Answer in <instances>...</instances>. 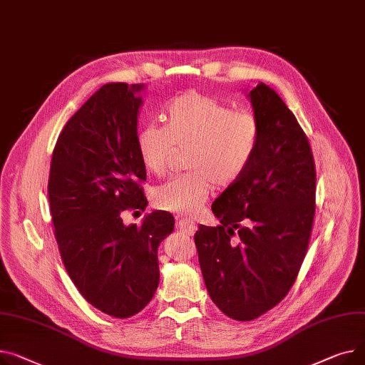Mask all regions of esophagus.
I'll list each match as a JSON object with an SVG mask.
<instances>
[{
  "mask_svg": "<svg viewBox=\"0 0 365 365\" xmlns=\"http://www.w3.org/2000/svg\"><path fill=\"white\" fill-rule=\"evenodd\" d=\"M176 227L180 232L186 233V235H193V233H195V230H197V225L193 223V222H190V220H187V218H179L178 223H176Z\"/></svg>",
  "mask_w": 365,
  "mask_h": 365,
  "instance_id": "esophagus-1",
  "label": "esophagus"
}]
</instances>
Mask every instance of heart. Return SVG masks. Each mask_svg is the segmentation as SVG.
Returning <instances> with one entry per match:
<instances>
[{"mask_svg":"<svg viewBox=\"0 0 365 365\" xmlns=\"http://www.w3.org/2000/svg\"><path fill=\"white\" fill-rule=\"evenodd\" d=\"M163 123L143 126L136 147L143 167L164 176L176 148H187L179 175L154 190L157 208L182 215L195 214L207 201L211 186L233 185L251 164L258 148L261 126L248 110L197 91H187L167 104Z\"/></svg>","mask_w":365,"mask_h":365,"instance_id":"b5f03b06","label":"heart"}]
</instances>
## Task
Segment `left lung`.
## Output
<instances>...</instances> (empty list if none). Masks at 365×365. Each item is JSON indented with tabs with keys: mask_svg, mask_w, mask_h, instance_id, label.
<instances>
[{
	"mask_svg": "<svg viewBox=\"0 0 365 365\" xmlns=\"http://www.w3.org/2000/svg\"><path fill=\"white\" fill-rule=\"evenodd\" d=\"M261 135L255 155L201 225L195 245L212 302L227 317L251 322L276 307L305 258L315 212V165L307 135L265 83L250 91Z\"/></svg>",
	"mask_w": 365,
	"mask_h": 365,
	"instance_id": "1",
	"label": "left lung"
}]
</instances>
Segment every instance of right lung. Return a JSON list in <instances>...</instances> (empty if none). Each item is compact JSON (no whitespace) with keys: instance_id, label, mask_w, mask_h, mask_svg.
I'll return each mask as SVG.
<instances>
[{"instance_id":"right-lung-1","label":"right lung","mask_w":365,"mask_h":365,"mask_svg":"<svg viewBox=\"0 0 365 365\" xmlns=\"http://www.w3.org/2000/svg\"><path fill=\"white\" fill-rule=\"evenodd\" d=\"M142 83H107L67 121L51 160L48 200L63 264L82 297L115 319L153 299L158 245L175 230L165 211L126 226L125 210L148 205L140 182L138 114Z\"/></svg>"}]
</instances>
